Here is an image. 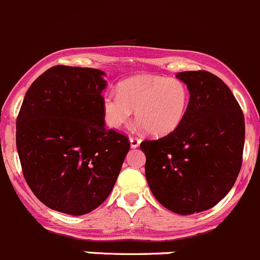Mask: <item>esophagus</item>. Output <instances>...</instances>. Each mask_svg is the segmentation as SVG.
<instances>
[{
	"label": "esophagus",
	"instance_id": "esophagus-1",
	"mask_svg": "<svg viewBox=\"0 0 260 260\" xmlns=\"http://www.w3.org/2000/svg\"><path fill=\"white\" fill-rule=\"evenodd\" d=\"M129 141H130V146H131V148H133V149L138 148V146L140 145V143H141L140 139L136 138V136H130Z\"/></svg>",
	"mask_w": 260,
	"mask_h": 260
}]
</instances>
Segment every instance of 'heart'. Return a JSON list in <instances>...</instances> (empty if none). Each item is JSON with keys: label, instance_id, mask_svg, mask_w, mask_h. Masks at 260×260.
Returning a JSON list of instances; mask_svg holds the SVG:
<instances>
[{"label": "heart", "instance_id": "1", "mask_svg": "<svg viewBox=\"0 0 260 260\" xmlns=\"http://www.w3.org/2000/svg\"><path fill=\"white\" fill-rule=\"evenodd\" d=\"M189 104V90L181 80L159 75H138L124 80L117 93L103 96L105 122L119 129L133 114L151 135H167L180 125Z\"/></svg>", "mask_w": 260, "mask_h": 260}]
</instances>
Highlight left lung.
<instances>
[{
  "label": "left lung",
  "instance_id": "obj_1",
  "mask_svg": "<svg viewBox=\"0 0 260 260\" xmlns=\"http://www.w3.org/2000/svg\"><path fill=\"white\" fill-rule=\"evenodd\" d=\"M176 77L188 87L185 116L175 130L140 144L145 175L157 202L180 215L213 208L233 188L242 167L244 115L230 89L208 71Z\"/></svg>",
  "mask_w": 260,
  "mask_h": 260
}]
</instances>
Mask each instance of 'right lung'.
Segmentation results:
<instances>
[{
	"mask_svg": "<svg viewBox=\"0 0 260 260\" xmlns=\"http://www.w3.org/2000/svg\"><path fill=\"white\" fill-rule=\"evenodd\" d=\"M98 69L53 66L26 92L16 121L23 176L50 209L84 215L110 195L130 149L126 136L108 130Z\"/></svg>",
	"mask_w": 260,
	"mask_h": 260,
	"instance_id": "add662e5",
	"label": "right lung"
}]
</instances>
